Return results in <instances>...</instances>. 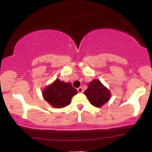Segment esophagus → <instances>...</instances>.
I'll list each match as a JSON object with an SVG mask.
<instances>
[{"label":"esophagus","instance_id":"1","mask_svg":"<svg viewBox=\"0 0 152 152\" xmlns=\"http://www.w3.org/2000/svg\"><path fill=\"white\" fill-rule=\"evenodd\" d=\"M77 91H78V93H82V92L83 91V88H82V87H79V88H78Z\"/></svg>","mask_w":152,"mask_h":152}]
</instances>
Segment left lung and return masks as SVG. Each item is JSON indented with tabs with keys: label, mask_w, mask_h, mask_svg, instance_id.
<instances>
[{
	"label": "left lung",
	"mask_w": 152,
	"mask_h": 152,
	"mask_svg": "<svg viewBox=\"0 0 152 152\" xmlns=\"http://www.w3.org/2000/svg\"><path fill=\"white\" fill-rule=\"evenodd\" d=\"M85 94L92 105L101 107L110 99V92L99 80H94L89 83Z\"/></svg>",
	"instance_id": "1"
}]
</instances>
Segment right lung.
<instances>
[{"label": "right lung", "instance_id": "right-lung-1", "mask_svg": "<svg viewBox=\"0 0 152 152\" xmlns=\"http://www.w3.org/2000/svg\"><path fill=\"white\" fill-rule=\"evenodd\" d=\"M77 93V90L71 83L56 79L43 90V96L50 105L59 109L69 105L73 96Z\"/></svg>", "mask_w": 152, "mask_h": 152}]
</instances>
